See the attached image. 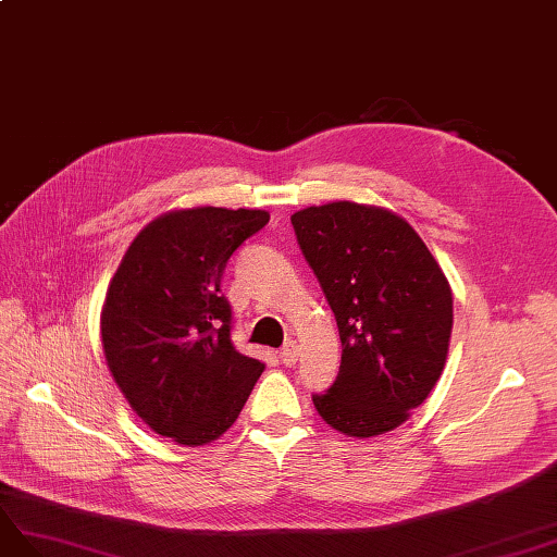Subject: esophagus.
<instances>
[{"label": "esophagus", "mask_w": 557, "mask_h": 557, "mask_svg": "<svg viewBox=\"0 0 557 557\" xmlns=\"http://www.w3.org/2000/svg\"><path fill=\"white\" fill-rule=\"evenodd\" d=\"M278 359L283 361V366H295L297 363V345L290 341L281 347Z\"/></svg>", "instance_id": "esophagus-1"}]
</instances>
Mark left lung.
I'll return each mask as SVG.
<instances>
[{"label":"left lung","instance_id":"left-lung-1","mask_svg":"<svg viewBox=\"0 0 557 557\" xmlns=\"http://www.w3.org/2000/svg\"><path fill=\"white\" fill-rule=\"evenodd\" d=\"M290 222L343 343L335 383L311 401L345 435L395 430L442 375L454 325L449 283L395 212L341 200Z\"/></svg>","mask_w":557,"mask_h":557}]
</instances>
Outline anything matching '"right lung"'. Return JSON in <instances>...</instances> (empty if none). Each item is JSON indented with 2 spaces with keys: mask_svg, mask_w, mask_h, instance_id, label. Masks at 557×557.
Segmentation results:
<instances>
[{
  "mask_svg": "<svg viewBox=\"0 0 557 557\" xmlns=\"http://www.w3.org/2000/svg\"><path fill=\"white\" fill-rule=\"evenodd\" d=\"M267 222L264 210L170 212L122 257L101 343L122 395L162 437L198 446L224 435L264 371L234 347L220 286L228 257Z\"/></svg>",
  "mask_w": 557,
  "mask_h": 557,
  "instance_id": "add662e5",
  "label": "right lung"
}]
</instances>
